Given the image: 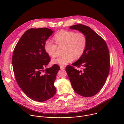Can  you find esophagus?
I'll use <instances>...</instances> for the list:
<instances>
[{
  "mask_svg": "<svg viewBox=\"0 0 124 124\" xmlns=\"http://www.w3.org/2000/svg\"><path fill=\"white\" fill-rule=\"evenodd\" d=\"M60 67L61 69H64V68H65V66L63 65H60Z\"/></svg>",
  "mask_w": 124,
  "mask_h": 124,
  "instance_id": "esophagus-1",
  "label": "esophagus"
}]
</instances>
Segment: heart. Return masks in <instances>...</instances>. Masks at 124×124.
<instances>
[{
	"label": "heart",
	"mask_w": 124,
	"mask_h": 124,
	"mask_svg": "<svg viewBox=\"0 0 124 124\" xmlns=\"http://www.w3.org/2000/svg\"><path fill=\"white\" fill-rule=\"evenodd\" d=\"M56 45L50 40H47L44 43V50L49 56H56L59 47L64 46V55L59 56L52 60L53 64L61 65H66L72 62L74 57H81L85 53L87 44V36L83 32L61 30L54 36Z\"/></svg>",
	"instance_id": "b5f03b06"
}]
</instances>
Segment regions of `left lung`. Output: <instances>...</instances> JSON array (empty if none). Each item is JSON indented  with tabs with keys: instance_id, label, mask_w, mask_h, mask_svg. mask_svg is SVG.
Here are the masks:
<instances>
[{
	"instance_id": "8db88e82",
	"label": "left lung",
	"mask_w": 124,
	"mask_h": 124,
	"mask_svg": "<svg viewBox=\"0 0 124 124\" xmlns=\"http://www.w3.org/2000/svg\"><path fill=\"white\" fill-rule=\"evenodd\" d=\"M70 28L85 33L87 44L83 55L71 66L67 65L66 71L75 93L85 97L93 96L103 88L109 74L108 48L105 40L88 26L78 24ZM74 66L82 70H77Z\"/></svg>"
}]
</instances>
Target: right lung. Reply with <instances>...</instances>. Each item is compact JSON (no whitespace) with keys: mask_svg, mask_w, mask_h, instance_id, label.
Returning <instances> with one entry per match:
<instances>
[{"mask_svg":"<svg viewBox=\"0 0 124 124\" xmlns=\"http://www.w3.org/2000/svg\"><path fill=\"white\" fill-rule=\"evenodd\" d=\"M53 32L46 28L30 29L20 38L13 51L12 63L18 85L35 101L48 100L56 92L54 83L60 67L54 64L43 73L51 61L44 43Z\"/></svg>","mask_w":124,"mask_h":124,"instance_id":"add662e5","label":"right lung"}]
</instances>
